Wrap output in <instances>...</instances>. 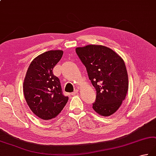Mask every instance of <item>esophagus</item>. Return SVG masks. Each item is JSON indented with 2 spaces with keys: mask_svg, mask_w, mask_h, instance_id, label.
<instances>
[{
  "mask_svg": "<svg viewBox=\"0 0 156 156\" xmlns=\"http://www.w3.org/2000/svg\"><path fill=\"white\" fill-rule=\"evenodd\" d=\"M78 90L76 89V90H74V92H72V93H71V94H72V95H75L76 94H77V93H78Z\"/></svg>",
  "mask_w": 156,
  "mask_h": 156,
  "instance_id": "34e87169",
  "label": "esophagus"
}]
</instances>
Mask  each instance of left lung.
I'll list each match as a JSON object with an SVG mask.
<instances>
[{
	"mask_svg": "<svg viewBox=\"0 0 156 156\" xmlns=\"http://www.w3.org/2000/svg\"><path fill=\"white\" fill-rule=\"evenodd\" d=\"M76 53L87 69L88 78L96 90L93 108L103 116L116 112L126 98L129 79L123 59L101 45H87L76 48Z\"/></svg>",
	"mask_w": 156,
	"mask_h": 156,
	"instance_id": "1",
	"label": "left lung"
}]
</instances>
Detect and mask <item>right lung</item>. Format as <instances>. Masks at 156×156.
Masks as SVG:
<instances>
[{"instance_id":"obj_1","label":"right lung","mask_w":156,"mask_h":156,"mask_svg":"<svg viewBox=\"0 0 156 156\" xmlns=\"http://www.w3.org/2000/svg\"><path fill=\"white\" fill-rule=\"evenodd\" d=\"M63 52L48 51L30 63L23 82V94L34 114L42 120H51L60 114L68 101L63 95L59 79L53 69Z\"/></svg>"}]
</instances>
